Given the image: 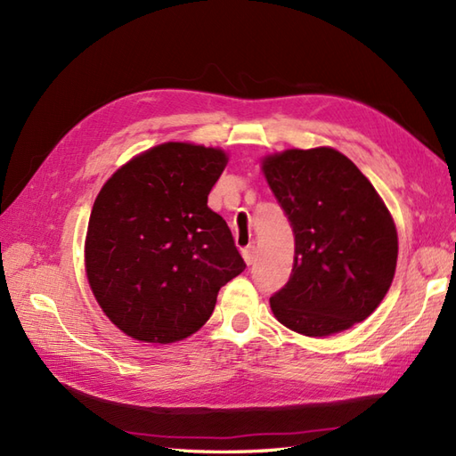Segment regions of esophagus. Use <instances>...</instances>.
I'll use <instances>...</instances> for the list:
<instances>
[{
	"label": "esophagus",
	"instance_id": "obj_1",
	"mask_svg": "<svg viewBox=\"0 0 456 456\" xmlns=\"http://www.w3.org/2000/svg\"><path fill=\"white\" fill-rule=\"evenodd\" d=\"M243 258H245V263L250 266L255 263V258H256V248L255 247H247V248H243Z\"/></svg>",
	"mask_w": 456,
	"mask_h": 456
}]
</instances>
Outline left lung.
Here are the masks:
<instances>
[{
  "instance_id": "8db88e82",
  "label": "left lung",
  "mask_w": 456,
  "mask_h": 456,
  "mask_svg": "<svg viewBox=\"0 0 456 456\" xmlns=\"http://www.w3.org/2000/svg\"><path fill=\"white\" fill-rule=\"evenodd\" d=\"M296 237L289 280L270 297L276 319L307 337L361 323L388 292L398 233L364 174L335 149H289L263 160Z\"/></svg>"
}]
</instances>
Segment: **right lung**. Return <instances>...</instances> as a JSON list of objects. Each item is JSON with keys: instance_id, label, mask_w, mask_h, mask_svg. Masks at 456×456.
<instances>
[{"instance_id": "right-lung-1", "label": "right lung", "mask_w": 456, "mask_h": 456, "mask_svg": "<svg viewBox=\"0 0 456 456\" xmlns=\"http://www.w3.org/2000/svg\"><path fill=\"white\" fill-rule=\"evenodd\" d=\"M225 152L190 142L144 151L103 183L86 235V274L125 335L174 343L208 322L217 292L245 270L208 196Z\"/></svg>"}]
</instances>
